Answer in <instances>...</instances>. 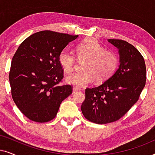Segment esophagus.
<instances>
[{"mask_svg": "<svg viewBox=\"0 0 155 155\" xmlns=\"http://www.w3.org/2000/svg\"><path fill=\"white\" fill-rule=\"evenodd\" d=\"M80 90H81V89H80V87H76V86H74L73 87V93L77 92H78V91H80Z\"/></svg>", "mask_w": 155, "mask_h": 155, "instance_id": "esophagus-1", "label": "esophagus"}]
</instances>
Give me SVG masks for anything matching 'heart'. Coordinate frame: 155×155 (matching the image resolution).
Returning a JSON list of instances; mask_svg holds the SVG:
<instances>
[{
  "instance_id": "1",
  "label": "heart",
  "mask_w": 155,
  "mask_h": 155,
  "mask_svg": "<svg viewBox=\"0 0 155 155\" xmlns=\"http://www.w3.org/2000/svg\"><path fill=\"white\" fill-rule=\"evenodd\" d=\"M76 56L80 61L86 60L82 65V72L68 75L65 81L73 85L82 87L93 80L105 81L115 73L118 68V58L115 53L106 51L95 39L84 40L76 46ZM58 61L65 72H71L77 58L73 51L64 48L60 52Z\"/></svg>"
}]
</instances>
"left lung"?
Segmentation results:
<instances>
[{
    "label": "left lung",
    "instance_id": "left-lung-1",
    "mask_svg": "<svg viewBox=\"0 0 155 155\" xmlns=\"http://www.w3.org/2000/svg\"><path fill=\"white\" fill-rule=\"evenodd\" d=\"M118 49L119 68L98 87L87 88L81 106L84 117L97 124L118 120L138 100L146 82V67L139 51L121 39H108Z\"/></svg>",
    "mask_w": 155,
    "mask_h": 155
}]
</instances>
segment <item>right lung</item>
Instances as JSON below:
<instances>
[{
    "label": "right lung",
    "mask_w": 155,
    "mask_h": 155,
    "mask_svg": "<svg viewBox=\"0 0 155 155\" xmlns=\"http://www.w3.org/2000/svg\"><path fill=\"white\" fill-rule=\"evenodd\" d=\"M78 37L41 31L27 37L16 51L9 73L12 97L29 120L54 119L61 102L72 94L71 85L58 84L63 78L58 56Z\"/></svg>",
    "instance_id": "add662e5"
}]
</instances>
